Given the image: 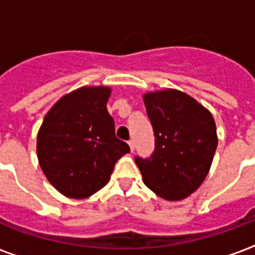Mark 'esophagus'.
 Masks as SVG:
<instances>
[{"label": "esophagus", "mask_w": 255, "mask_h": 255, "mask_svg": "<svg viewBox=\"0 0 255 255\" xmlns=\"http://www.w3.org/2000/svg\"><path fill=\"white\" fill-rule=\"evenodd\" d=\"M128 144H129V148H131V151L132 152L135 151V140H133V139L128 140Z\"/></svg>", "instance_id": "1"}]
</instances>
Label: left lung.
I'll return each instance as SVG.
<instances>
[{
  "instance_id": "left-lung-1",
  "label": "left lung",
  "mask_w": 255,
  "mask_h": 255,
  "mask_svg": "<svg viewBox=\"0 0 255 255\" xmlns=\"http://www.w3.org/2000/svg\"><path fill=\"white\" fill-rule=\"evenodd\" d=\"M155 135L149 157L135 156L144 184L157 196L177 201L193 193L205 180L217 148L212 114L177 90L144 96Z\"/></svg>"
}]
</instances>
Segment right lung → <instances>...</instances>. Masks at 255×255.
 Returning <instances> with one entry per match:
<instances>
[{"instance_id": "1", "label": "right lung", "mask_w": 255, "mask_h": 255, "mask_svg": "<svg viewBox=\"0 0 255 255\" xmlns=\"http://www.w3.org/2000/svg\"><path fill=\"white\" fill-rule=\"evenodd\" d=\"M108 87H82L63 96L38 132L39 165L53 186L71 198L102 189L129 145L115 135Z\"/></svg>"}]
</instances>
